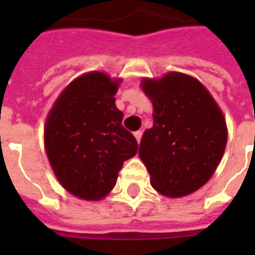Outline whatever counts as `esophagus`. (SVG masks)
Instances as JSON below:
<instances>
[{
    "label": "esophagus",
    "mask_w": 255,
    "mask_h": 255,
    "mask_svg": "<svg viewBox=\"0 0 255 255\" xmlns=\"http://www.w3.org/2000/svg\"><path fill=\"white\" fill-rule=\"evenodd\" d=\"M133 135H135L136 140H137V143H140V140H141V136H143V132H141V131H136L135 133H133Z\"/></svg>",
    "instance_id": "34e87169"
}]
</instances>
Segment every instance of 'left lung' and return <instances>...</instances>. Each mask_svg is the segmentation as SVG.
<instances>
[{"mask_svg": "<svg viewBox=\"0 0 255 255\" xmlns=\"http://www.w3.org/2000/svg\"><path fill=\"white\" fill-rule=\"evenodd\" d=\"M153 106L139 156L151 185L168 197H184L205 185L225 152L228 128L221 108L200 82L182 73L143 79Z\"/></svg>", "mask_w": 255, "mask_h": 255, "instance_id": "obj_1", "label": "left lung"}]
</instances>
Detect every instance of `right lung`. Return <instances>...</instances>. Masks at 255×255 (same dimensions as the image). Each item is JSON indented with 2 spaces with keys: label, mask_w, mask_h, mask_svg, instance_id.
I'll list each match as a JSON object with an SVG mask.
<instances>
[{
  "label": "right lung",
  "mask_w": 255,
  "mask_h": 255,
  "mask_svg": "<svg viewBox=\"0 0 255 255\" xmlns=\"http://www.w3.org/2000/svg\"><path fill=\"white\" fill-rule=\"evenodd\" d=\"M120 82L100 71L74 79L46 119L45 149L54 174L67 192L88 201L106 197L124 161L137 152L115 104Z\"/></svg>",
  "instance_id": "obj_1"
}]
</instances>
